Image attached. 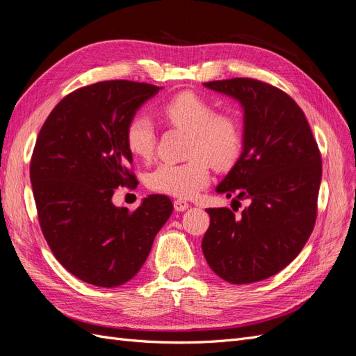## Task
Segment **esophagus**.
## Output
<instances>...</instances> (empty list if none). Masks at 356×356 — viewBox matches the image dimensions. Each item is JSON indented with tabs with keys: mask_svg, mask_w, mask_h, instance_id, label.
<instances>
[{
	"mask_svg": "<svg viewBox=\"0 0 356 356\" xmlns=\"http://www.w3.org/2000/svg\"><path fill=\"white\" fill-rule=\"evenodd\" d=\"M188 207H190V204H188L186 200H182V199H177V200H174V208H175V211H177V212L187 211V209H188Z\"/></svg>",
	"mask_w": 356,
	"mask_h": 356,
	"instance_id": "34e87169",
	"label": "esophagus"
}]
</instances>
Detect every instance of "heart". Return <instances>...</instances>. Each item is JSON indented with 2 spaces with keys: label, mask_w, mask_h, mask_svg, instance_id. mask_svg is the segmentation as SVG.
Segmentation results:
<instances>
[{
  "label": "heart",
  "mask_w": 356,
  "mask_h": 356,
  "mask_svg": "<svg viewBox=\"0 0 356 356\" xmlns=\"http://www.w3.org/2000/svg\"><path fill=\"white\" fill-rule=\"evenodd\" d=\"M168 126L188 134L182 163H161L147 175V186L161 195L195 197L211 181V163L229 168L242 149V126L232 113H213V105L195 92H181L159 110ZM126 147L139 160H149L156 149V127L147 115H135L126 126Z\"/></svg>",
  "instance_id": "1"
}]
</instances>
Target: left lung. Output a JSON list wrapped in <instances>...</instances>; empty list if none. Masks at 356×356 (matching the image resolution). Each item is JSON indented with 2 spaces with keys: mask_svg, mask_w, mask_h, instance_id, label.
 <instances>
[{
  "mask_svg": "<svg viewBox=\"0 0 356 356\" xmlns=\"http://www.w3.org/2000/svg\"><path fill=\"white\" fill-rule=\"evenodd\" d=\"M203 86L242 105V154L215 190L251 203L241 217L229 208L207 209L211 224L202 251L224 281H263L294 260L315 227L319 148L305 113L275 86L254 79Z\"/></svg>",
  "mask_w": 356,
  "mask_h": 356,
  "instance_id": "8db88e82",
  "label": "left lung"
}]
</instances>
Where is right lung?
Instances as JSON below:
<instances>
[{"instance_id": "1", "label": "right lung", "mask_w": 356, "mask_h": 356, "mask_svg": "<svg viewBox=\"0 0 356 356\" xmlns=\"http://www.w3.org/2000/svg\"><path fill=\"white\" fill-rule=\"evenodd\" d=\"M160 89L127 80L86 86L53 108L38 134L29 174L40 227L56 260L88 284L131 281L174 211L163 195L134 212L111 200L136 181L126 126Z\"/></svg>"}]
</instances>
